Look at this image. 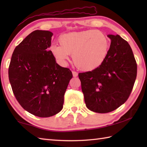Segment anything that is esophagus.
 <instances>
[{
  "label": "esophagus",
  "mask_w": 147,
  "mask_h": 147,
  "mask_svg": "<svg viewBox=\"0 0 147 147\" xmlns=\"http://www.w3.org/2000/svg\"><path fill=\"white\" fill-rule=\"evenodd\" d=\"M72 73H73V77H77L78 75V73L76 71H72Z\"/></svg>",
  "instance_id": "1"
}]
</instances>
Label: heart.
Returning <instances> with one entry per match:
<instances>
[{
	"label": "heart",
	"mask_w": 147,
	"mask_h": 147,
	"mask_svg": "<svg viewBox=\"0 0 147 147\" xmlns=\"http://www.w3.org/2000/svg\"><path fill=\"white\" fill-rule=\"evenodd\" d=\"M59 42L60 45L51 47L56 61L66 65L73 54L76 66L86 71L95 69L104 62L110 47L105 35L95 30L65 33L59 36Z\"/></svg>",
	"instance_id": "obj_1"
}]
</instances>
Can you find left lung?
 <instances>
[{
  "mask_svg": "<svg viewBox=\"0 0 147 147\" xmlns=\"http://www.w3.org/2000/svg\"><path fill=\"white\" fill-rule=\"evenodd\" d=\"M110 48L104 62L92 71L79 73L87 108L97 113L113 111L125 102L137 74L132 49L118 35H108Z\"/></svg>",
  "mask_w": 147,
  "mask_h": 147,
  "instance_id": "1",
  "label": "left lung"
}]
</instances>
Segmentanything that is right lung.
Instances as JSON below:
<instances>
[{
  "label": "right lung",
  "mask_w": 147,
  "mask_h": 147,
  "mask_svg": "<svg viewBox=\"0 0 147 147\" xmlns=\"http://www.w3.org/2000/svg\"><path fill=\"white\" fill-rule=\"evenodd\" d=\"M53 33L35 30L12 53L9 80L16 98L32 114L47 117L63 107L64 96L73 74L60 66L51 51Z\"/></svg>",
  "instance_id": "obj_1"
}]
</instances>
